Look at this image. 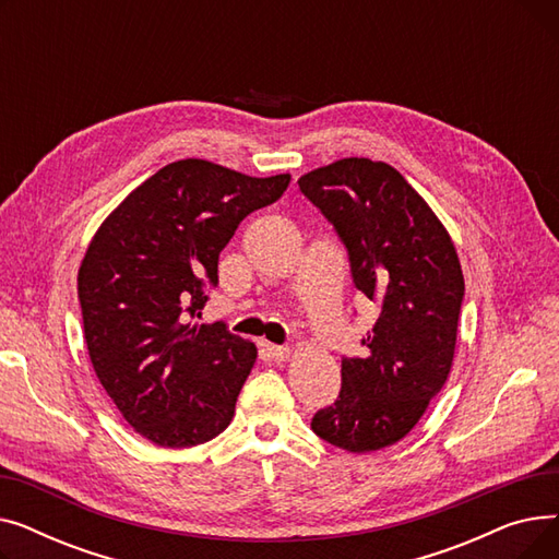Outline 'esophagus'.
<instances>
[{
	"label": "esophagus",
	"mask_w": 559,
	"mask_h": 559,
	"mask_svg": "<svg viewBox=\"0 0 559 559\" xmlns=\"http://www.w3.org/2000/svg\"><path fill=\"white\" fill-rule=\"evenodd\" d=\"M264 354H267V358H272L274 362H285L289 358V348L278 344H264Z\"/></svg>",
	"instance_id": "1"
}]
</instances>
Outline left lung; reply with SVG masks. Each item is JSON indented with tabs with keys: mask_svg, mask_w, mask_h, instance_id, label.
<instances>
[{
	"mask_svg": "<svg viewBox=\"0 0 559 559\" xmlns=\"http://www.w3.org/2000/svg\"><path fill=\"white\" fill-rule=\"evenodd\" d=\"M335 226L350 276L380 314L362 358H342V390L312 417L348 453L396 444L424 417L453 367L464 276L449 230L383 160L342 158L299 179Z\"/></svg>",
	"mask_w": 559,
	"mask_h": 559,
	"instance_id": "left-lung-1",
	"label": "left lung"
}]
</instances>
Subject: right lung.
<instances>
[{"label":"right lung","instance_id":"add662e5","mask_svg":"<svg viewBox=\"0 0 559 559\" xmlns=\"http://www.w3.org/2000/svg\"><path fill=\"white\" fill-rule=\"evenodd\" d=\"M289 174L255 179L211 160L158 169L102 222L79 267L87 356L138 435L163 449L217 437L258 348L222 321L199 324L219 251L274 203Z\"/></svg>","mask_w":559,"mask_h":559}]
</instances>
